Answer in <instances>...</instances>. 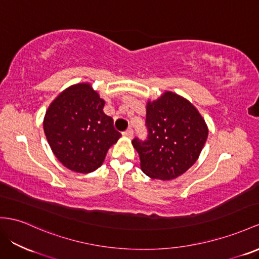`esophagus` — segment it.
I'll return each instance as SVG.
<instances>
[{"label": "esophagus", "instance_id": "esophagus-1", "mask_svg": "<svg viewBox=\"0 0 259 259\" xmlns=\"http://www.w3.org/2000/svg\"><path fill=\"white\" fill-rule=\"evenodd\" d=\"M123 136L132 138V137H134V129H132V128H128L127 130H125V131L123 132Z\"/></svg>", "mask_w": 259, "mask_h": 259}]
</instances>
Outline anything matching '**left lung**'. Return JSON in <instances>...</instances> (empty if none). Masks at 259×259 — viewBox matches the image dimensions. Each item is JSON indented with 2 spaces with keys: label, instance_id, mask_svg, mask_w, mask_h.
I'll return each mask as SVG.
<instances>
[{
  "label": "left lung",
  "instance_id": "1",
  "mask_svg": "<svg viewBox=\"0 0 259 259\" xmlns=\"http://www.w3.org/2000/svg\"><path fill=\"white\" fill-rule=\"evenodd\" d=\"M145 140H132L145 175L169 181L189 169L203 148L208 128L201 115L185 99L166 92L147 105Z\"/></svg>",
  "mask_w": 259,
  "mask_h": 259
}]
</instances>
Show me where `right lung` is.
<instances>
[{
	"label": "right lung",
	"instance_id": "add662e5",
	"mask_svg": "<svg viewBox=\"0 0 259 259\" xmlns=\"http://www.w3.org/2000/svg\"><path fill=\"white\" fill-rule=\"evenodd\" d=\"M105 102L88 83L70 86L51 103L44 130L56 157L66 168L88 174L103 164L106 153L121 137Z\"/></svg>",
	"mask_w": 259,
	"mask_h": 259
}]
</instances>
